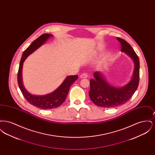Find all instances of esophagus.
<instances>
[{
    "instance_id": "34e87169",
    "label": "esophagus",
    "mask_w": 155,
    "mask_h": 155,
    "mask_svg": "<svg viewBox=\"0 0 155 155\" xmlns=\"http://www.w3.org/2000/svg\"><path fill=\"white\" fill-rule=\"evenodd\" d=\"M88 77V76L87 74H86V73H83V74H81L80 77L81 78H87Z\"/></svg>"
}]
</instances>
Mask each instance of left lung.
I'll use <instances>...</instances> for the list:
<instances>
[{"label": "left lung", "instance_id": "8db88e82", "mask_svg": "<svg viewBox=\"0 0 155 155\" xmlns=\"http://www.w3.org/2000/svg\"><path fill=\"white\" fill-rule=\"evenodd\" d=\"M121 45V52L133 59L134 64L132 77L127 84L116 87L106 80L99 71L94 74V78L90 80L89 95L91 100L97 106L111 108L127 102L133 96L138 87L140 78V60L133 48L125 40L117 38Z\"/></svg>", "mask_w": 155, "mask_h": 155}]
</instances>
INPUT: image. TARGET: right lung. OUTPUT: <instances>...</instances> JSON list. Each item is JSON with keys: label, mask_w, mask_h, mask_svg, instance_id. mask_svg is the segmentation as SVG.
<instances>
[{"label": "right lung", "mask_w": 155, "mask_h": 155, "mask_svg": "<svg viewBox=\"0 0 155 155\" xmlns=\"http://www.w3.org/2000/svg\"><path fill=\"white\" fill-rule=\"evenodd\" d=\"M52 34H44L38 38L23 52L18 71L17 81L19 88L25 99L33 106L42 109L56 108L63 103L66 98L71 85L78 79V75L67 76L61 84L51 93L45 95H35L30 94L25 88L22 79L23 63L31 53L35 52L51 37Z\"/></svg>", "instance_id": "obj_1"}]
</instances>
